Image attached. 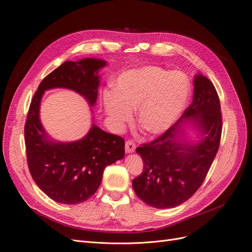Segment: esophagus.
Masks as SVG:
<instances>
[{
  "mask_svg": "<svg viewBox=\"0 0 252 252\" xmlns=\"http://www.w3.org/2000/svg\"><path fill=\"white\" fill-rule=\"evenodd\" d=\"M135 148H136V146H135L133 140H127L126 144H125L126 153H132V152H134Z\"/></svg>",
  "mask_w": 252,
  "mask_h": 252,
  "instance_id": "34e87169",
  "label": "esophagus"
}]
</instances>
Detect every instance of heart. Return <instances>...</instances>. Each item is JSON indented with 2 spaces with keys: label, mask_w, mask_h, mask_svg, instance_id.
I'll list each match as a JSON object with an SVG mask.
<instances>
[{
  "label": "heart",
  "mask_w": 252,
  "mask_h": 252,
  "mask_svg": "<svg viewBox=\"0 0 252 252\" xmlns=\"http://www.w3.org/2000/svg\"><path fill=\"white\" fill-rule=\"evenodd\" d=\"M190 95L187 76L157 66H145L121 73L114 93L105 92L104 109L116 128L131 120L137 107V122L151 134H161L174 125Z\"/></svg>",
  "instance_id": "heart-1"
}]
</instances>
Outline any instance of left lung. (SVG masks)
Instances as JSON below:
<instances>
[{
    "instance_id": "8db88e82",
    "label": "left lung",
    "mask_w": 252,
    "mask_h": 252,
    "mask_svg": "<svg viewBox=\"0 0 252 252\" xmlns=\"http://www.w3.org/2000/svg\"><path fill=\"white\" fill-rule=\"evenodd\" d=\"M193 100L177 122L153 142L136 148L144 170L133 179L136 195L157 209L180 206L203 184L218 152L222 116L216 89L210 79L197 74ZM192 123L202 137L190 144L183 125Z\"/></svg>"
}]
</instances>
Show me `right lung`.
<instances>
[{
  "label": "right lung",
  "instance_id": "right-lung-1",
  "mask_svg": "<svg viewBox=\"0 0 252 252\" xmlns=\"http://www.w3.org/2000/svg\"><path fill=\"white\" fill-rule=\"evenodd\" d=\"M105 65L94 58L63 63L40 83L30 104L25 125L28 166L38 187L55 202L75 205L89 199L99 188L104 168L125 155L124 139L95 124L82 139L59 143L50 139L39 119L42 95L49 89L72 90L95 105L98 71Z\"/></svg>",
  "mask_w": 252,
  "mask_h": 252
}]
</instances>
